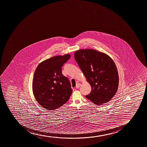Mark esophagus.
Returning a JSON list of instances; mask_svg holds the SVG:
<instances>
[{
  "label": "esophagus",
  "mask_w": 147,
  "mask_h": 147,
  "mask_svg": "<svg viewBox=\"0 0 147 147\" xmlns=\"http://www.w3.org/2000/svg\"><path fill=\"white\" fill-rule=\"evenodd\" d=\"M80 86H81V84H80V83H78L76 86V88H79L80 87Z\"/></svg>",
  "instance_id": "1"
}]
</instances>
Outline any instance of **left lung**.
Masks as SVG:
<instances>
[{
	"instance_id": "obj_1",
	"label": "left lung",
	"mask_w": 147,
	"mask_h": 147,
	"mask_svg": "<svg viewBox=\"0 0 147 147\" xmlns=\"http://www.w3.org/2000/svg\"><path fill=\"white\" fill-rule=\"evenodd\" d=\"M74 57L91 87L86 98L97 105L110 101L119 84L118 73L113 59L105 53L92 49L77 50Z\"/></svg>"
}]
</instances>
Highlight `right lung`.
Instances as JSON below:
<instances>
[{"label":"right lung","instance_id":"1","mask_svg":"<svg viewBox=\"0 0 147 147\" xmlns=\"http://www.w3.org/2000/svg\"><path fill=\"white\" fill-rule=\"evenodd\" d=\"M70 57L69 54L56 56L36 67L32 83L33 94L38 104L47 110L61 107L72 93L69 80L61 73V67Z\"/></svg>","mask_w":147,"mask_h":147}]
</instances>
